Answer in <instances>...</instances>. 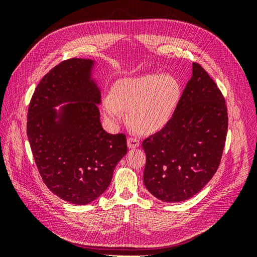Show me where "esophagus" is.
I'll use <instances>...</instances> for the list:
<instances>
[{
	"instance_id": "esophagus-1",
	"label": "esophagus",
	"mask_w": 257,
	"mask_h": 257,
	"mask_svg": "<svg viewBox=\"0 0 257 257\" xmlns=\"http://www.w3.org/2000/svg\"><path fill=\"white\" fill-rule=\"evenodd\" d=\"M141 145V141L137 137H128L127 138V146L130 149H134V148H137Z\"/></svg>"
}]
</instances>
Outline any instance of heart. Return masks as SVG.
<instances>
[{"label": "heart", "mask_w": 257, "mask_h": 257, "mask_svg": "<svg viewBox=\"0 0 257 257\" xmlns=\"http://www.w3.org/2000/svg\"><path fill=\"white\" fill-rule=\"evenodd\" d=\"M180 95V84L174 76L158 73L130 77L116 81L111 95L103 100V111L113 124L123 120L127 110L130 123L137 131L150 133L172 118Z\"/></svg>", "instance_id": "1"}]
</instances>
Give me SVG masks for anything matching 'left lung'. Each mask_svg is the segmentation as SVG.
I'll return each instance as SVG.
<instances>
[{
	"mask_svg": "<svg viewBox=\"0 0 257 257\" xmlns=\"http://www.w3.org/2000/svg\"><path fill=\"white\" fill-rule=\"evenodd\" d=\"M227 126L221 90L203 66L193 63L192 77L173 116L143 142L147 190L166 203L197 194L220 166Z\"/></svg>",
	"mask_w": 257,
	"mask_h": 257,
	"instance_id": "left-lung-1",
	"label": "left lung"
}]
</instances>
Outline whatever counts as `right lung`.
Listing matches in <instances>:
<instances>
[{
    "instance_id": "obj_1",
    "label": "right lung",
    "mask_w": 257,
    "mask_h": 257,
    "mask_svg": "<svg viewBox=\"0 0 257 257\" xmlns=\"http://www.w3.org/2000/svg\"><path fill=\"white\" fill-rule=\"evenodd\" d=\"M91 65L87 59L62 61L37 84L28 109L27 134L38 173L53 194L76 205L102 195L127 152L126 136L108 134L100 124ZM64 101L73 103L58 123L52 107Z\"/></svg>"
}]
</instances>
